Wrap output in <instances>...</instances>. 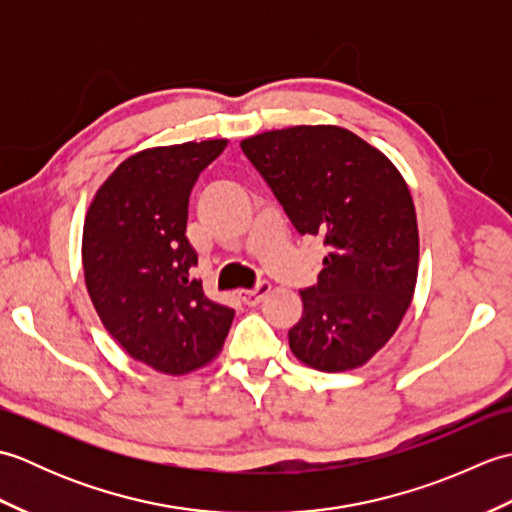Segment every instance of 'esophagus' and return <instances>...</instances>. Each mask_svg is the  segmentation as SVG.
<instances>
[{"label":"esophagus","instance_id":"obj_1","mask_svg":"<svg viewBox=\"0 0 512 512\" xmlns=\"http://www.w3.org/2000/svg\"><path fill=\"white\" fill-rule=\"evenodd\" d=\"M268 292H270L268 281H259L257 288H253V290H239V299H242L246 306H257V303L262 301Z\"/></svg>","mask_w":512,"mask_h":512}]
</instances>
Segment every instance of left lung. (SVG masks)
Here are the masks:
<instances>
[{"label":"left lung","instance_id":"left-lung-1","mask_svg":"<svg viewBox=\"0 0 512 512\" xmlns=\"http://www.w3.org/2000/svg\"><path fill=\"white\" fill-rule=\"evenodd\" d=\"M239 145L297 231L328 248L317 286L299 292L292 354L330 374L365 365L416 290L420 239L405 178L383 151L336 125L273 129Z\"/></svg>","mask_w":512,"mask_h":512}]
</instances>
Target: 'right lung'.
<instances>
[{
    "label": "right lung",
    "mask_w": 512,
    "mask_h": 512,
    "mask_svg": "<svg viewBox=\"0 0 512 512\" xmlns=\"http://www.w3.org/2000/svg\"><path fill=\"white\" fill-rule=\"evenodd\" d=\"M226 138L151 147L107 178L85 215L83 273L105 330L136 361L182 376L220 354L235 312L189 279V193Z\"/></svg>",
    "instance_id": "obj_1"
}]
</instances>
